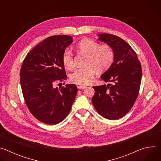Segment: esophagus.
Segmentation results:
<instances>
[{"instance_id":"1","label":"esophagus","mask_w":161,"mask_h":161,"mask_svg":"<svg viewBox=\"0 0 161 161\" xmlns=\"http://www.w3.org/2000/svg\"><path fill=\"white\" fill-rule=\"evenodd\" d=\"M78 88H80V89H85V88H86V86H85V85H80V86H78Z\"/></svg>"}]
</instances>
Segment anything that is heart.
Returning a JSON list of instances; mask_svg holds the SVG:
<instances>
[{
    "label": "heart",
    "instance_id": "obj_1",
    "mask_svg": "<svg viewBox=\"0 0 161 161\" xmlns=\"http://www.w3.org/2000/svg\"><path fill=\"white\" fill-rule=\"evenodd\" d=\"M77 49L87 55L85 62L86 67L77 69L71 75L70 80L73 83L83 85L90 83L97 71L103 72L108 70L114 62V52L108 45L101 46L94 41L84 39L78 44ZM62 60L68 69H72L75 67L73 54L69 49L64 51Z\"/></svg>",
    "mask_w": 161,
    "mask_h": 161
}]
</instances>
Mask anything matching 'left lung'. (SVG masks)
Masks as SVG:
<instances>
[{"label":"left lung","instance_id":"left-lung-1","mask_svg":"<svg viewBox=\"0 0 161 161\" xmlns=\"http://www.w3.org/2000/svg\"><path fill=\"white\" fill-rule=\"evenodd\" d=\"M98 40L112 48V65L101 78L112 84L93 86L92 102L97 113L109 120L122 118L132 108L138 96L142 76V65L136 52L122 38L111 34L97 35Z\"/></svg>","mask_w":161,"mask_h":161}]
</instances>
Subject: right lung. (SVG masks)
I'll return each mask as SVG.
<instances>
[{"label": "right lung", "mask_w": 161, "mask_h": 161, "mask_svg": "<svg viewBox=\"0 0 161 161\" xmlns=\"http://www.w3.org/2000/svg\"><path fill=\"white\" fill-rule=\"evenodd\" d=\"M73 41L69 36H53L39 43L25 57L20 69V84L25 103L40 122L54 125L69 113L78 88L74 84L58 88L66 79L62 56Z\"/></svg>", "instance_id": "right-lung-1"}]
</instances>
